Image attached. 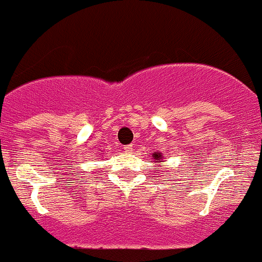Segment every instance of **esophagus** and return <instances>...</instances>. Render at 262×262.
I'll list each match as a JSON object with an SVG mask.
<instances>
[{"label": "esophagus", "instance_id": "esophagus-1", "mask_svg": "<svg viewBox=\"0 0 262 262\" xmlns=\"http://www.w3.org/2000/svg\"><path fill=\"white\" fill-rule=\"evenodd\" d=\"M124 150H125V152H130V150H133V144H126V146H124Z\"/></svg>", "mask_w": 262, "mask_h": 262}]
</instances>
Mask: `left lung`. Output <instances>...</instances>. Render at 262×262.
I'll list each match as a JSON object with an SVG mask.
<instances>
[{
	"mask_svg": "<svg viewBox=\"0 0 262 262\" xmlns=\"http://www.w3.org/2000/svg\"><path fill=\"white\" fill-rule=\"evenodd\" d=\"M152 157L155 158V162H157V161L161 160V153H153Z\"/></svg>",
	"mask_w": 262,
	"mask_h": 262,
	"instance_id": "8db88e82",
	"label": "left lung"
}]
</instances>
